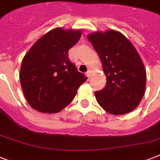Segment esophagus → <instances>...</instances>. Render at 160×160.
<instances>
[{"instance_id":"34e87169","label":"esophagus","mask_w":160,"mask_h":160,"mask_svg":"<svg viewBox=\"0 0 160 160\" xmlns=\"http://www.w3.org/2000/svg\"><path fill=\"white\" fill-rule=\"evenodd\" d=\"M86 74H87L88 77H90V76H91V75H92V70H89L87 71V73H86Z\"/></svg>"}]
</instances>
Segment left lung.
I'll use <instances>...</instances> for the list:
<instances>
[{
  "label": "left lung",
  "mask_w": 160,
  "mask_h": 160,
  "mask_svg": "<svg viewBox=\"0 0 160 160\" xmlns=\"http://www.w3.org/2000/svg\"><path fill=\"white\" fill-rule=\"evenodd\" d=\"M87 38L100 56L106 76L105 87L95 93L97 102L110 114L131 112L145 92L146 70L139 53L118 31L95 32Z\"/></svg>",
  "instance_id": "left-lung-1"
}]
</instances>
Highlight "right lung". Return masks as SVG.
<instances>
[{"mask_svg":"<svg viewBox=\"0 0 160 160\" xmlns=\"http://www.w3.org/2000/svg\"><path fill=\"white\" fill-rule=\"evenodd\" d=\"M80 36V31L54 29L39 39L26 54L20 80L25 97L33 109L43 113L62 110L87 80L68 55Z\"/></svg>","mask_w":160,"mask_h":160,"instance_id":"right-lung-1","label":"right lung"}]
</instances>
